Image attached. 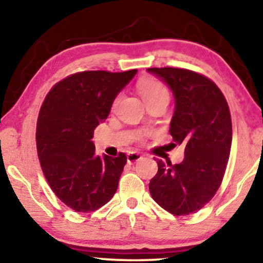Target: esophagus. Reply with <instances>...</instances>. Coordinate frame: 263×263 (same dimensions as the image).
<instances>
[{
	"mask_svg": "<svg viewBox=\"0 0 263 263\" xmlns=\"http://www.w3.org/2000/svg\"><path fill=\"white\" fill-rule=\"evenodd\" d=\"M140 159H142V156L136 152H130L127 156V161L129 164H135L136 161H139Z\"/></svg>",
	"mask_w": 263,
	"mask_h": 263,
	"instance_id": "esophagus-1",
	"label": "esophagus"
}]
</instances>
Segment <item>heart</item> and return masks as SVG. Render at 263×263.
I'll use <instances>...</instances> for the list:
<instances>
[{"label":"heart","mask_w":263,"mask_h":263,"mask_svg":"<svg viewBox=\"0 0 263 263\" xmlns=\"http://www.w3.org/2000/svg\"><path fill=\"white\" fill-rule=\"evenodd\" d=\"M139 91L146 105L156 103L160 99L168 98L166 87L156 79H143V80L140 81Z\"/></svg>","instance_id":"heart-1"}]
</instances>
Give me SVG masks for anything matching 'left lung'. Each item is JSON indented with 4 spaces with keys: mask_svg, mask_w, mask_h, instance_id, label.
I'll return each instance as SVG.
<instances>
[{
    "mask_svg": "<svg viewBox=\"0 0 263 263\" xmlns=\"http://www.w3.org/2000/svg\"><path fill=\"white\" fill-rule=\"evenodd\" d=\"M171 89L175 111L170 123L174 146L184 147V159L158 161L149 182L153 200L175 215H188L210 202L221 184L232 142L226 99L210 79L178 68H148Z\"/></svg>",
    "mask_w": 263,
    "mask_h": 263,
    "instance_id": "1",
    "label": "left lung"
}]
</instances>
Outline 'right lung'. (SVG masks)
I'll return each mask as SVG.
<instances>
[{"instance_id":"right-lung-1","label":"right lung","mask_w":263,"mask_h":263,"mask_svg":"<svg viewBox=\"0 0 263 263\" xmlns=\"http://www.w3.org/2000/svg\"><path fill=\"white\" fill-rule=\"evenodd\" d=\"M136 73L73 74L53 86L41 107L35 140L42 170L56 196L75 212L98 210L116 193L127 157L96 156L93 132Z\"/></svg>"}]
</instances>
